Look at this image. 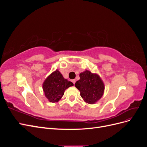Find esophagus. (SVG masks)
Listing matches in <instances>:
<instances>
[{
	"instance_id": "1",
	"label": "esophagus",
	"mask_w": 147,
	"mask_h": 147,
	"mask_svg": "<svg viewBox=\"0 0 147 147\" xmlns=\"http://www.w3.org/2000/svg\"><path fill=\"white\" fill-rule=\"evenodd\" d=\"M75 82H76V80H75V79H74V80H72V82L74 83V84L75 83Z\"/></svg>"
}]
</instances>
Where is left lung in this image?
I'll return each instance as SVG.
<instances>
[{
  "label": "left lung",
  "instance_id": "1",
  "mask_svg": "<svg viewBox=\"0 0 147 147\" xmlns=\"http://www.w3.org/2000/svg\"><path fill=\"white\" fill-rule=\"evenodd\" d=\"M80 79L75 86L80 92V96L86 102L94 104L103 95L104 84L99 75L92 74L88 70L80 74Z\"/></svg>",
  "mask_w": 147,
  "mask_h": 147
}]
</instances>
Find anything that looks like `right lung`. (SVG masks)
Returning <instances> with one entry per match:
<instances>
[{
  "label": "right lung",
  "instance_id": "obj_1",
  "mask_svg": "<svg viewBox=\"0 0 147 147\" xmlns=\"http://www.w3.org/2000/svg\"><path fill=\"white\" fill-rule=\"evenodd\" d=\"M73 85L72 82L65 79L63 75L56 70L44 82L43 90L49 101L56 102L61 99L66 89Z\"/></svg>",
  "mask_w": 147,
  "mask_h": 147
}]
</instances>
